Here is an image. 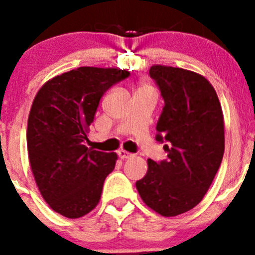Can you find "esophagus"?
Here are the masks:
<instances>
[{
  "mask_svg": "<svg viewBox=\"0 0 255 255\" xmlns=\"http://www.w3.org/2000/svg\"><path fill=\"white\" fill-rule=\"evenodd\" d=\"M117 155H119L121 159H128V158H131V157H132L131 153L126 152V150H123V149L117 152Z\"/></svg>",
  "mask_w": 255,
  "mask_h": 255,
  "instance_id": "34e87169",
  "label": "esophagus"
}]
</instances>
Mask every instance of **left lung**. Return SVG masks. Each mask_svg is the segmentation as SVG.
I'll list each match as a JSON object with an SVG mask.
<instances>
[{"label":"left lung","instance_id":"1","mask_svg":"<svg viewBox=\"0 0 255 255\" xmlns=\"http://www.w3.org/2000/svg\"><path fill=\"white\" fill-rule=\"evenodd\" d=\"M149 76L164 101L155 140L167 159H148L136 181L143 202L164 217L194 208L208 191L225 152L224 115L215 88L204 76L180 67L154 65Z\"/></svg>","mask_w":255,"mask_h":255}]
</instances>
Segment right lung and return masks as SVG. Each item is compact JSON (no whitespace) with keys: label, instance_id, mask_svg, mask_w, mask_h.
<instances>
[{"label":"right lung","instance_id":"obj_1","mask_svg":"<svg viewBox=\"0 0 255 255\" xmlns=\"http://www.w3.org/2000/svg\"><path fill=\"white\" fill-rule=\"evenodd\" d=\"M129 75L78 67L48 80L33 101L26 130L30 167L42 197L65 217H83L100 202L117 154L88 148V128L103 94Z\"/></svg>","mask_w":255,"mask_h":255}]
</instances>
